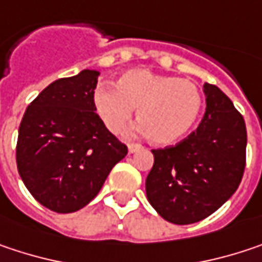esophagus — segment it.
<instances>
[{
	"mask_svg": "<svg viewBox=\"0 0 262 262\" xmlns=\"http://www.w3.org/2000/svg\"><path fill=\"white\" fill-rule=\"evenodd\" d=\"M127 147H129V153H135V151H138V150H141V148H142V145H141V144H138V142H130Z\"/></svg>",
	"mask_w": 262,
	"mask_h": 262,
	"instance_id": "obj_1",
	"label": "esophagus"
}]
</instances>
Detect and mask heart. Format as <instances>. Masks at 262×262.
Listing matches in <instances>:
<instances>
[{
	"instance_id": "obj_1",
	"label": "heart",
	"mask_w": 262,
	"mask_h": 262,
	"mask_svg": "<svg viewBox=\"0 0 262 262\" xmlns=\"http://www.w3.org/2000/svg\"><path fill=\"white\" fill-rule=\"evenodd\" d=\"M94 109L107 130H124L138 107L141 129L155 144L168 145L183 138L195 124L202 106L198 86L187 79L135 69L112 86H99Z\"/></svg>"
}]
</instances>
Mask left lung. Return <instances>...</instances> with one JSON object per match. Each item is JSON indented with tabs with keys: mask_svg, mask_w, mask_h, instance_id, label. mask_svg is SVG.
Segmentation results:
<instances>
[{
	"mask_svg": "<svg viewBox=\"0 0 262 262\" xmlns=\"http://www.w3.org/2000/svg\"><path fill=\"white\" fill-rule=\"evenodd\" d=\"M205 114L198 129L165 148L151 150L155 165L147 198L168 222L189 225L222 207L237 190L246 166L243 115L213 83H204Z\"/></svg>",
	"mask_w": 262,
	"mask_h": 262,
	"instance_id": "obj_1",
	"label": "left lung"
}]
</instances>
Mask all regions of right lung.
Instances as JSON below:
<instances>
[{
	"label": "right lung",
	"mask_w": 262,
	"mask_h": 262,
	"mask_svg": "<svg viewBox=\"0 0 262 262\" xmlns=\"http://www.w3.org/2000/svg\"><path fill=\"white\" fill-rule=\"evenodd\" d=\"M97 76L96 70H82L48 85L19 126V176L37 201L55 213L83 208L127 155V145L107 130L94 109Z\"/></svg>",
	"instance_id": "1"
}]
</instances>
